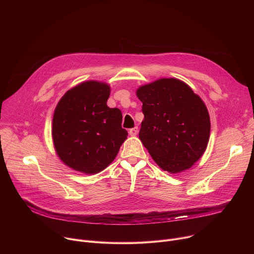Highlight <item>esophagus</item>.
I'll use <instances>...</instances> for the list:
<instances>
[{"instance_id":"34e87169","label":"esophagus","mask_w":254,"mask_h":254,"mask_svg":"<svg viewBox=\"0 0 254 254\" xmlns=\"http://www.w3.org/2000/svg\"><path fill=\"white\" fill-rule=\"evenodd\" d=\"M128 132H129L130 135H136L137 132H138V127H132V128H130Z\"/></svg>"}]
</instances>
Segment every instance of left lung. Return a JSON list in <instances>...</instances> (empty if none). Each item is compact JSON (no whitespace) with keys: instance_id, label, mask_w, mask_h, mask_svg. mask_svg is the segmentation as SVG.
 Instances as JSON below:
<instances>
[{"instance_id":"left-lung-1","label":"left lung","mask_w":254,"mask_h":254,"mask_svg":"<svg viewBox=\"0 0 254 254\" xmlns=\"http://www.w3.org/2000/svg\"><path fill=\"white\" fill-rule=\"evenodd\" d=\"M144 116L139 139L165 171L189 169L204 154L210 118L202 99L183 81L163 78L136 91Z\"/></svg>"}]
</instances>
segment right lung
<instances>
[{
  "instance_id": "add662e5",
  "label": "right lung",
  "mask_w": 254,
  "mask_h": 254,
  "mask_svg": "<svg viewBox=\"0 0 254 254\" xmlns=\"http://www.w3.org/2000/svg\"><path fill=\"white\" fill-rule=\"evenodd\" d=\"M110 90L104 83L83 82L68 90L56 106L54 146L59 158L75 171H102L115 160L127 138L122 112L106 105Z\"/></svg>"
}]
</instances>
